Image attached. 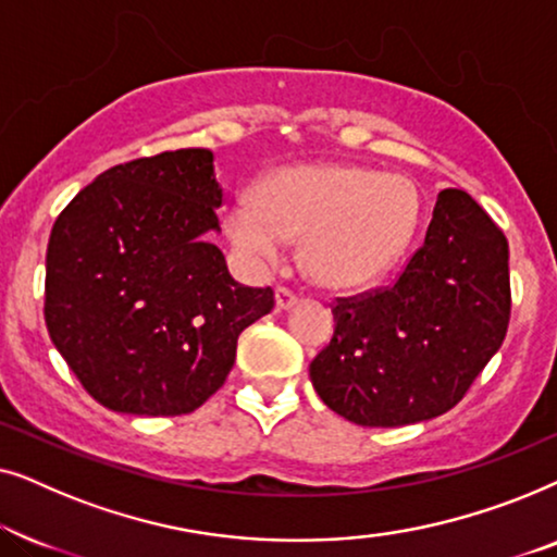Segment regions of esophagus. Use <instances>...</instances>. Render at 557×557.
<instances>
[{
	"instance_id": "obj_1",
	"label": "esophagus",
	"mask_w": 557,
	"mask_h": 557,
	"mask_svg": "<svg viewBox=\"0 0 557 557\" xmlns=\"http://www.w3.org/2000/svg\"><path fill=\"white\" fill-rule=\"evenodd\" d=\"M294 304H296V294L292 292V288L278 286L276 288V309L278 311H286V309H292Z\"/></svg>"
}]
</instances>
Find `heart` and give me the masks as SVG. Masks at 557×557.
I'll return each mask as SVG.
<instances>
[{
	"instance_id": "1",
	"label": "heart",
	"mask_w": 557,
	"mask_h": 557,
	"mask_svg": "<svg viewBox=\"0 0 557 557\" xmlns=\"http://www.w3.org/2000/svg\"><path fill=\"white\" fill-rule=\"evenodd\" d=\"M421 205L408 180L355 164H292L258 180L225 215L233 248L276 263L301 240V269L317 286L352 292L383 278L416 235Z\"/></svg>"
}]
</instances>
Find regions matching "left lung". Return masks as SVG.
Wrapping results in <instances>:
<instances>
[{"mask_svg": "<svg viewBox=\"0 0 557 557\" xmlns=\"http://www.w3.org/2000/svg\"><path fill=\"white\" fill-rule=\"evenodd\" d=\"M505 233L463 189L438 193L423 246L393 286L337 299L334 337L309 364L326 408L395 429L451 410L509 324Z\"/></svg>", "mask_w": 557, "mask_h": 557, "instance_id": "1", "label": "left lung"}]
</instances>
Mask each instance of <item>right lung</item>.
<instances>
[{
    "instance_id": "1",
    "label": "right lung",
    "mask_w": 557,
    "mask_h": 557,
    "mask_svg": "<svg viewBox=\"0 0 557 557\" xmlns=\"http://www.w3.org/2000/svg\"><path fill=\"white\" fill-rule=\"evenodd\" d=\"M223 187L210 149L116 164L52 225L45 324L90 398L128 416L193 413L223 387L240 332L273 309L210 240Z\"/></svg>"
}]
</instances>
